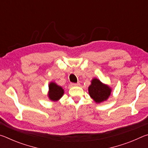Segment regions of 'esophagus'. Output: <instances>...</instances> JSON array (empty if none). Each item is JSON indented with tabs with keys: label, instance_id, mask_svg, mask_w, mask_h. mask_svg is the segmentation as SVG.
Returning <instances> with one entry per match:
<instances>
[{
	"label": "esophagus",
	"instance_id": "esophagus-1",
	"mask_svg": "<svg viewBox=\"0 0 148 148\" xmlns=\"http://www.w3.org/2000/svg\"><path fill=\"white\" fill-rule=\"evenodd\" d=\"M72 86H75V87H77V86H80V84L79 83H77V84H71Z\"/></svg>",
	"mask_w": 148,
	"mask_h": 148
}]
</instances>
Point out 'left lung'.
<instances>
[{"mask_svg":"<svg viewBox=\"0 0 148 148\" xmlns=\"http://www.w3.org/2000/svg\"><path fill=\"white\" fill-rule=\"evenodd\" d=\"M89 96L97 104H101L109 98L112 92V88L108 85L105 84L94 77L91 81V85L88 87Z\"/></svg>","mask_w":148,"mask_h":148,"instance_id":"obj_1","label":"left lung"}]
</instances>
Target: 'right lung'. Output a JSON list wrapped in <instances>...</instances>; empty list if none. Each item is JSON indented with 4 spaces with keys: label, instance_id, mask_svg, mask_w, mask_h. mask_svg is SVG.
Segmentation results:
<instances>
[{
    "label": "right lung",
    "instance_id": "right-lung-1",
    "mask_svg": "<svg viewBox=\"0 0 148 148\" xmlns=\"http://www.w3.org/2000/svg\"><path fill=\"white\" fill-rule=\"evenodd\" d=\"M48 92H47V97L50 101L57 102L61 99L64 93V89L61 86L57 85L56 82H51L48 85Z\"/></svg>",
    "mask_w": 148,
    "mask_h": 148
}]
</instances>
